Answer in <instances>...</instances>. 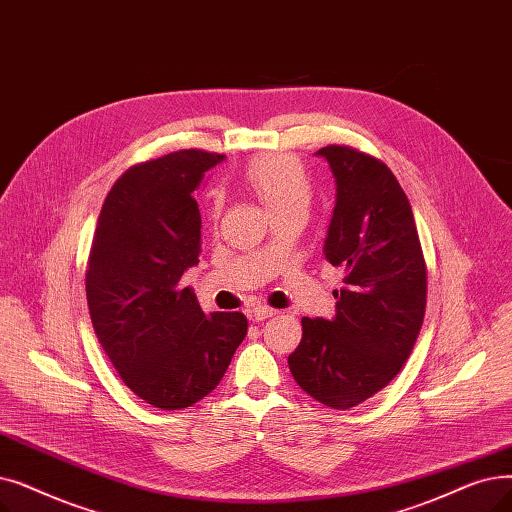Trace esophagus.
<instances>
[{"label":"esophagus","mask_w":512,"mask_h":512,"mask_svg":"<svg viewBox=\"0 0 512 512\" xmlns=\"http://www.w3.org/2000/svg\"><path fill=\"white\" fill-rule=\"evenodd\" d=\"M276 314H278V309H272L268 305H257V307L251 309V320L253 322H263V320H268V318H272Z\"/></svg>","instance_id":"1"}]
</instances>
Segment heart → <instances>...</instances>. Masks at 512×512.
I'll return each mask as SVG.
<instances>
[{"instance_id": "heart-1", "label": "heart", "mask_w": 512, "mask_h": 512, "mask_svg": "<svg viewBox=\"0 0 512 512\" xmlns=\"http://www.w3.org/2000/svg\"><path fill=\"white\" fill-rule=\"evenodd\" d=\"M244 180L272 215L295 209L307 213L311 198H314V186H311L307 171L288 154H268V157L253 159L244 171ZM221 203L224 198L219 192H213L211 211L217 213Z\"/></svg>"}]
</instances>
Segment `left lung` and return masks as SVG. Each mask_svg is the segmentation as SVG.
<instances>
[{
	"label": "left lung",
	"mask_w": 512,
	"mask_h": 512,
	"mask_svg": "<svg viewBox=\"0 0 512 512\" xmlns=\"http://www.w3.org/2000/svg\"><path fill=\"white\" fill-rule=\"evenodd\" d=\"M337 184L324 257L345 270L332 320L303 318L288 355L297 385L316 402L349 410L393 381L416 343L427 268L408 196L391 169L349 146L320 148Z\"/></svg>",
	"instance_id": "1"
}]
</instances>
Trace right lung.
Listing matches in <instances>:
<instances>
[{
    "instance_id": "1",
    "label": "right lung",
    "mask_w": 512,
    "mask_h": 512,
    "mask_svg": "<svg viewBox=\"0 0 512 512\" xmlns=\"http://www.w3.org/2000/svg\"><path fill=\"white\" fill-rule=\"evenodd\" d=\"M224 154L171 152L125 171L102 205L85 291L98 341L146 404L182 410L209 395L247 337L240 311L205 316L180 278L201 255L194 190Z\"/></svg>"
}]
</instances>
